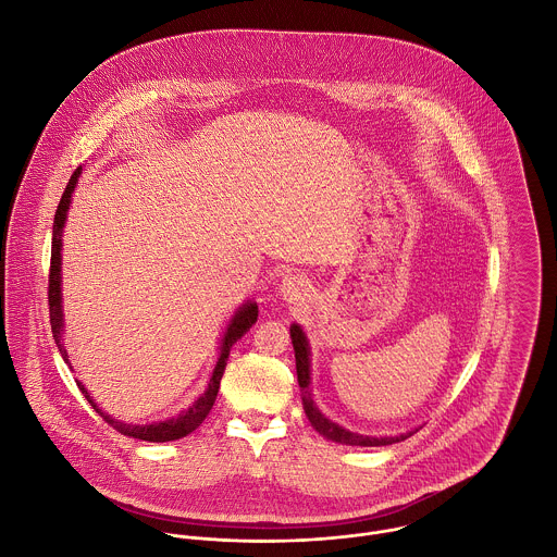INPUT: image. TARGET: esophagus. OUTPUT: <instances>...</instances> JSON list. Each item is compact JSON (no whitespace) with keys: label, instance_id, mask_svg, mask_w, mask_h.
Returning <instances> with one entry per match:
<instances>
[{"label":"esophagus","instance_id":"obj_1","mask_svg":"<svg viewBox=\"0 0 557 557\" xmlns=\"http://www.w3.org/2000/svg\"><path fill=\"white\" fill-rule=\"evenodd\" d=\"M305 292V278L300 274H287L283 278V285H281V294L292 302V300H298L300 294Z\"/></svg>","mask_w":557,"mask_h":557}]
</instances>
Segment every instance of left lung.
<instances>
[{"label":"left lung","mask_w":557,"mask_h":557,"mask_svg":"<svg viewBox=\"0 0 557 557\" xmlns=\"http://www.w3.org/2000/svg\"><path fill=\"white\" fill-rule=\"evenodd\" d=\"M292 333V344H294V352H296V371H298V384H300V391L305 393L302 395V406H305V412L311 421V425L326 438L335 441V443H342V445H361V447H380V445H393V443H399L404 438H408L410 434L414 432H408V434H399V436H363V434H357V432H350V430H344L342 425L333 423L331 419H326L315 401L311 399V391H309V382H311V375H309V344H307V337L302 333V329L298 324H294L289 329Z\"/></svg>","instance_id":"1"}]
</instances>
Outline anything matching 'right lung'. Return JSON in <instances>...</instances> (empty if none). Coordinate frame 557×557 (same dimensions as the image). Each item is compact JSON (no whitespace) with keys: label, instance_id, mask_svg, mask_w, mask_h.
<instances>
[{"label":"right lung","instance_id":"obj_1","mask_svg":"<svg viewBox=\"0 0 557 557\" xmlns=\"http://www.w3.org/2000/svg\"><path fill=\"white\" fill-rule=\"evenodd\" d=\"M82 169H75V173L71 175L66 189L58 202V209H55V218H53V239H51V265H49V292H47V300H49V322H51V333H53V339H55V346L62 355V359L69 363L66 359V350H64V344H62V298H60V248H62V239H60V233H62V226H64V220H66V211H69V202H71V194H73V187L77 184V177H79ZM257 305L255 302H246L237 313L235 318L231 320L226 333H224V339H222V350H220V359L215 363V370L211 373V380H209V386L207 391L187 408L180 417H173V419H166V421H160V423H151V425H129V423H123V421H116L112 419L110 414L101 412L97 408V404L90 399L88 391L84 388L82 382H77L79 391L86 395V399L90 401V406L103 417L106 423H110L114 430H119L121 434L125 436H134V438H140V441H149V443H166V441H177V438H184L189 432H194L202 421L205 417L209 414L213 401H215V395H218V388H220V380H222V373L226 368V359H228V352H231V346L244 337L250 326L257 322ZM71 366V363H69Z\"/></svg>","mask_w":557,"mask_h":557}]
</instances>
